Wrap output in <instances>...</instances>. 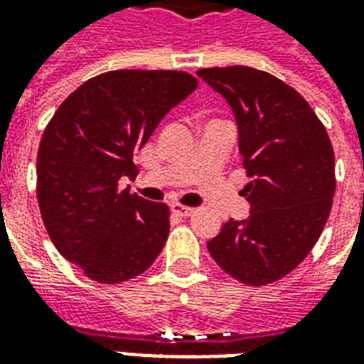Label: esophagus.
Masks as SVG:
<instances>
[{
  "label": "esophagus",
  "mask_w": 364,
  "mask_h": 364,
  "mask_svg": "<svg viewBox=\"0 0 364 364\" xmlns=\"http://www.w3.org/2000/svg\"><path fill=\"white\" fill-rule=\"evenodd\" d=\"M171 213L177 214V216H191L195 213V208L191 206H183V205H171Z\"/></svg>",
  "instance_id": "esophagus-1"
}]
</instances>
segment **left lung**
Wrapping results in <instances>:
<instances>
[{"instance_id":"obj_1","label":"left lung","mask_w":364,"mask_h":364,"mask_svg":"<svg viewBox=\"0 0 364 364\" xmlns=\"http://www.w3.org/2000/svg\"><path fill=\"white\" fill-rule=\"evenodd\" d=\"M197 75L234 112L250 177L242 191L250 216L230 218L206 247L237 281H279L304 261L328 222L336 193L329 136L304 97L267 72L230 66Z\"/></svg>"}]
</instances>
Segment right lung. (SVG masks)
<instances>
[{
  "mask_svg": "<svg viewBox=\"0 0 364 364\" xmlns=\"http://www.w3.org/2000/svg\"><path fill=\"white\" fill-rule=\"evenodd\" d=\"M195 90L185 72H107L80 85L44 130L36 158L43 222L56 250L93 281H128L164 250L167 205L120 191L119 181L136 179L134 151Z\"/></svg>",
  "mask_w": 364,
  "mask_h": 364,
  "instance_id": "obj_1",
  "label": "right lung"
}]
</instances>
